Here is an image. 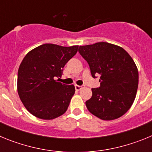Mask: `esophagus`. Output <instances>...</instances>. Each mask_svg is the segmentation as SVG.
<instances>
[{"label": "esophagus", "mask_w": 152, "mask_h": 152, "mask_svg": "<svg viewBox=\"0 0 152 152\" xmlns=\"http://www.w3.org/2000/svg\"><path fill=\"white\" fill-rule=\"evenodd\" d=\"M75 90H76V91H79L80 89H82L83 88H84V85L80 86V85H77V84H76V85H75Z\"/></svg>", "instance_id": "34e87169"}]
</instances>
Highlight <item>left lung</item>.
Returning a JSON list of instances; mask_svg holds the SVG:
<instances>
[{
  "instance_id": "1",
  "label": "left lung",
  "mask_w": 152,
  "mask_h": 152,
  "mask_svg": "<svg viewBox=\"0 0 152 152\" xmlns=\"http://www.w3.org/2000/svg\"><path fill=\"white\" fill-rule=\"evenodd\" d=\"M78 52L89 64L94 78L100 75V86L92 88L86 101L88 110L103 120L124 115L136 96L139 72L133 59L122 47L105 42L80 46Z\"/></svg>"
}]
</instances>
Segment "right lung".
Listing matches in <instances>:
<instances>
[{"label": "right lung", "mask_w": 152, "mask_h": 152, "mask_svg": "<svg viewBox=\"0 0 152 152\" xmlns=\"http://www.w3.org/2000/svg\"><path fill=\"white\" fill-rule=\"evenodd\" d=\"M78 45L46 43L28 52L19 67L17 91L26 110L36 117L53 119L66 112L75 86L57 82L63 68L77 53Z\"/></svg>", "instance_id": "1"}]
</instances>
